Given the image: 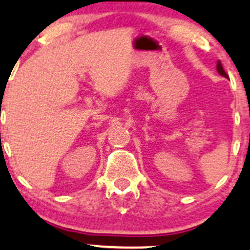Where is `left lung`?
<instances>
[{"label": "left lung", "mask_w": 250, "mask_h": 250, "mask_svg": "<svg viewBox=\"0 0 250 250\" xmlns=\"http://www.w3.org/2000/svg\"><path fill=\"white\" fill-rule=\"evenodd\" d=\"M217 71H218V74H220V75L225 76V78H228V75H227V74H226L225 69H223V66H222V64H221L220 60L217 62Z\"/></svg>", "instance_id": "1"}]
</instances>
